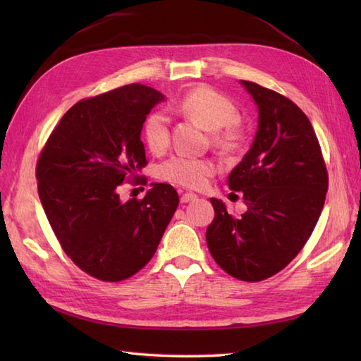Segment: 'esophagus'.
Instances as JSON below:
<instances>
[{"label": "esophagus", "instance_id": "obj_1", "mask_svg": "<svg viewBox=\"0 0 361 361\" xmlns=\"http://www.w3.org/2000/svg\"><path fill=\"white\" fill-rule=\"evenodd\" d=\"M194 200H197V195L195 194H190V192L181 194V197H180V202L181 203H189V202H194Z\"/></svg>", "mask_w": 361, "mask_h": 361}]
</instances>
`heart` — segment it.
<instances>
[{"mask_svg":"<svg viewBox=\"0 0 361 361\" xmlns=\"http://www.w3.org/2000/svg\"><path fill=\"white\" fill-rule=\"evenodd\" d=\"M176 111L197 121L203 128L211 130L214 147L231 153L240 147L245 128L231 99L208 87L188 91L176 104ZM142 140L153 153H163L171 144V122L163 111H152L142 124ZM217 166L212 159L188 155H173L158 167L161 180L188 189H202Z\"/></svg>","mask_w":361,"mask_h":361,"instance_id":"obj_1","label":"heart"}]
</instances>
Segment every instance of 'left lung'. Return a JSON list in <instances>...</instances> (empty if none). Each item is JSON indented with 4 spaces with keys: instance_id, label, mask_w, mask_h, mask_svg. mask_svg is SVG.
<instances>
[{
    "instance_id": "1",
    "label": "left lung",
    "mask_w": 361,
    "mask_h": 361,
    "mask_svg": "<svg viewBox=\"0 0 361 361\" xmlns=\"http://www.w3.org/2000/svg\"><path fill=\"white\" fill-rule=\"evenodd\" d=\"M242 83L257 104L259 127L228 186L239 190L248 209L234 219L211 198L216 216L206 229V243L221 270L259 282L286 268L307 243L323 211L329 175L304 111L273 90Z\"/></svg>"
}]
</instances>
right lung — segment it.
Masks as SVG:
<instances>
[{"label": "right lung", "instance_id": "1", "mask_svg": "<svg viewBox=\"0 0 361 361\" xmlns=\"http://www.w3.org/2000/svg\"><path fill=\"white\" fill-rule=\"evenodd\" d=\"M164 96L141 83L82 99L68 110L37 161L38 197L65 255L82 271L119 282L149 264L178 206L166 183L121 202L124 183L145 185L142 124Z\"/></svg>", "mask_w": 361, "mask_h": 361}]
</instances>
